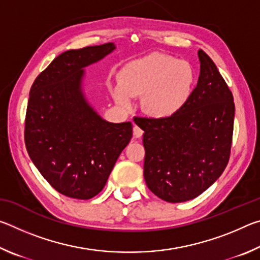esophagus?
<instances>
[{"mask_svg":"<svg viewBox=\"0 0 260 260\" xmlns=\"http://www.w3.org/2000/svg\"><path fill=\"white\" fill-rule=\"evenodd\" d=\"M133 134H134V136L136 139H140L141 136L143 135V131L140 128L139 126H136V125H134V127H133Z\"/></svg>","mask_w":260,"mask_h":260,"instance_id":"34e87169","label":"esophagus"}]
</instances>
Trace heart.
I'll return each instance as SVG.
<instances>
[{
    "label": "heart",
    "mask_w": 260,
    "mask_h": 260,
    "mask_svg": "<svg viewBox=\"0 0 260 260\" xmlns=\"http://www.w3.org/2000/svg\"><path fill=\"white\" fill-rule=\"evenodd\" d=\"M195 81V70L188 61L153 52L122 68L113 98L118 104L127 107L131 98L142 96L144 112L155 118H169L188 103Z\"/></svg>",
    "instance_id": "heart-1"
}]
</instances>
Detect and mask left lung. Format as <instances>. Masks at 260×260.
<instances>
[{
	"label": "left lung",
	"instance_id": "obj_1",
	"mask_svg": "<svg viewBox=\"0 0 260 260\" xmlns=\"http://www.w3.org/2000/svg\"><path fill=\"white\" fill-rule=\"evenodd\" d=\"M197 86L182 110L169 118H140L144 131V179L162 201L181 203L205 191L231 156L235 104L213 60L199 50Z\"/></svg>",
	"mask_w": 260,
	"mask_h": 260
}]
</instances>
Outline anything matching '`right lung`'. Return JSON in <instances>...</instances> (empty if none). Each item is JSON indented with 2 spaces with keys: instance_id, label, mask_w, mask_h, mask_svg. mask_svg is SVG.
Here are the masks:
<instances>
[{
  "instance_id": "add662e5",
  "label": "right lung",
  "mask_w": 260,
  "mask_h": 260,
  "mask_svg": "<svg viewBox=\"0 0 260 260\" xmlns=\"http://www.w3.org/2000/svg\"><path fill=\"white\" fill-rule=\"evenodd\" d=\"M111 42L68 50L35 79L25 118L30 159L61 195L89 200L104 188L132 139V122L102 119L83 96V68L114 49Z\"/></svg>"
}]
</instances>
